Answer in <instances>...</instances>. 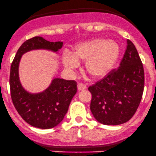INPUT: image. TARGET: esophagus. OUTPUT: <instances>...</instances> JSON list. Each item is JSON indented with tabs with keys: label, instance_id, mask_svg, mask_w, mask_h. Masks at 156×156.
<instances>
[{
	"label": "esophagus",
	"instance_id": "1",
	"mask_svg": "<svg viewBox=\"0 0 156 156\" xmlns=\"http://www.w3.org/2000/svg\"><path fill=\"white\" fill-rule=\"evenodd\" d=\"M85 88H86V86H85V85H83V84H78L77 85V89L79 91H83V90H85Z\"/></svg>",
	"mask_w": 156,
	"mask_h": 156
}]
</instances>
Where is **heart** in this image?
Listing matches in <instances>:
<instances>
[{"label": "heart", "instance_id": "heart-1", "mask_svg": "<svg viewBox=\"0 0 156 156\" xmlns=\"http://www.w3.org/2000/svg\"><path fill=\"white\" fill-rule=\"evenodd\" d=\"M120 47L113 40L94 38L75 47L73 55L65 53L63 64L65 69L72 71L80 63L85 62V70L93 77L98 78L108 73L118 62Z\"/></svg>", "mask_w": 156, "mask_h": 156}]
</instances>
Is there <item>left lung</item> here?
Here are the masks:
<instances>
[{
  "instance_id": "left-lung-1",
  "label": "left lung",
  "mask_w": 156,
  "mask_h": 156,
  "mask_svg": "<svg viewBox=\"0 0 156 156\" xmlns=\"http://www.w3.org/2000/svg\"><path fill=\"white\" fill-rule=\"evenodd\" d=\"M144 87V71L138 51L127 39L124 56L118 69L88 88L91 93V111L104 125H120L135 115Z\"/></svg>"
}]
</instances>
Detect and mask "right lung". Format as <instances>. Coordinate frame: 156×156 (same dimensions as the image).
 <instances>
[{
	"label": "right lung",
	"mask_w": 156,
	"mask_h": 156,
	"mask_svg": "<svg viewBox=\"0 0 156 156\" xmlns=\"http://www.w3.org/2000/svg\"><path fill=\"white\" fill-rule=\"evenodd\" d=\"M62 45V41L53 42L41 36L33 37L21 44L11 65L9 85L13 105L21 118L36 128L51 129L62 121L72 98L77 91V85L74 80L55 78L43 91L30 93L20 82V61L27 52L46 50L58 53Z\"/></svg>",
	"instance_id": "obj_1"
}]
</instances>
